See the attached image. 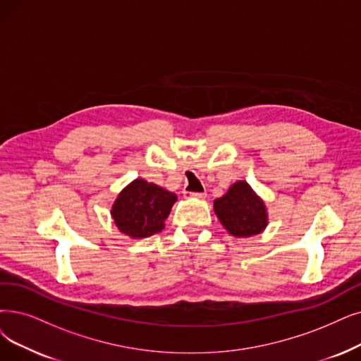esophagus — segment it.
Instances as JSON below:
<instances>
[{
    "mask_svg": "<svg viewBox=\"0 0 361 361\" xmlns=\"http://www.w3.org/2000/svg\"><path fill=\"white\" fill-rule=\"evenodd\" d=\"M185 194L190 197H195V198H206L207 197L206 192H185Z\"/></svg>",
    "mask_w": 361,
    "mask_h": 361,
    "instance_id": "esophagus-1",
    "label": "esophagus"
}]
</instances>
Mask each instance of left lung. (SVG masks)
<instances>
[{
    "instance_id": "left-lung-1",
    "label": "left lung",
    "mask_w": 361,
    "mask_h": 361,
    "mask_svg": "<svg viewBox=\"0 0 361 361\" xmlns=\"http://www.w3.org/2000/svg\"><path fill=\"white\" fill-rule=\"evenodd\" d=\"M213 209L221 224L234 237L261 234L268 225L265 203L244 180L231 185L224 197L216 198Z\"/></svg>"
}]
</instances>
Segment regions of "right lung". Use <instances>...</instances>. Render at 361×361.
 Wrapping results in <instances>:
<instances>
[{
    "instance_id": "1",
    "label": "right lung",
    "mask_w": 361,
    "mask_h": 361,
    "mask_svg": "<svg viewBox=\"0 0 361 361\" xmlns=\"http://www.w3.org/2000/svg\"><path fill=\"white\" fill-rule=\"evenodd\" d=\"M178 197L155 183L136 179L118 194L112 206V219L120 233L130 238H147L164 228Z\"/></svg>"
}]
</instances>
